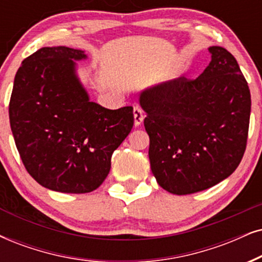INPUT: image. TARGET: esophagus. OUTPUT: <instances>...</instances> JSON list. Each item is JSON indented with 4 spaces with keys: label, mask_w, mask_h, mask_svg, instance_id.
Instances as JSON below:
<instances>
[{
    "label": "esophagus",
    "mask_w": 262,
    "mask_h": 262,
    "mask_svg": "<svg viewBox=\"0 0 262 262\" xmlns=\"http://www.w3.org/2000/svg\"><path fill=\"white\" fill-rule=\"evenodd\" d=\"M134 123L135 125H140L142 123V121H144V111L141 110L139 106H134Z\"/></svg>",
    "instance_id": "34e87169"
}]
</instances>
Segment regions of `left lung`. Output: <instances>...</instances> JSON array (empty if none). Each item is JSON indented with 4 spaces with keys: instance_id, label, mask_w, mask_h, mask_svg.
Here are the masks:
<instances>
[{
    "instance_id": "left-lung-1",
    "label": "left lung",
    "mask_w": 262,
    "mask_h": 262,
    "mask_svg": "<svg viewBox=\"0 0 262 262\" xmlns=\"http://www.w3.org/2000/svg\"><path fill=\"white\" fill-rule=\"evenodd\" d=\"M194 79L179 77L144 91L151 170L174 194L207 190L230 177L247 147L251 99L239 65L219 46Z\"/></svg>"
}]
</instances>
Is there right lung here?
<instances>
[{
    "label": "right lung",
    "instance_id": "1",
    "mask_svg": "<svg viewBox=\"0 0 262 262\" xmlns=\"http://www.w3.org/2000/svg\"><path fill=\"white\" fill-rule=\"evenodd\" d=\"M83 51L43 47L24 59L14 78L9 122L28 173L64 193L100 186L111 156L134 124L133 107L108 110L89 97L76 75Z\"/></svg>",
    "mask_w": 262,
    "mask_h": 262
}]
</instances>
